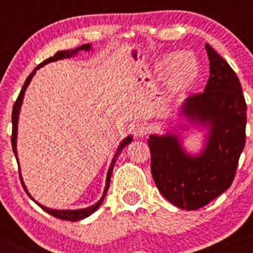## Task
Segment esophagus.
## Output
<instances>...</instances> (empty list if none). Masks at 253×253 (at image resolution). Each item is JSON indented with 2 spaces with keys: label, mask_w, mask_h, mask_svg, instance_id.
Returning a JSON list of instances; mask_svg holds the SVG:
<instances>
[{
  "label": "esophagus",
  "mask_w": 253,
  "mask_h": 253,
  "mask_svg": "<svg viewBox=\"0 0 253 253\" xmlns=\"http://www.w3.org/2000/svg\"><path fill=\"white\" fill-rule=\"evenodd\" d=\"M147 133H148V129H147L146 125H143V124H134L133 125L134 137L143 138Z\"/></svg>",
  "instance_id": "34e87169"
}]
</instances>
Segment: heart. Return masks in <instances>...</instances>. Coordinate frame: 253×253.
Segmentation results:
<instances>
[{
	"label": "heart",
	"instance_id": "heart-1",
	"mask_svg": "<svg viewBox=\"0 0 253 253\" xmlns=\"http://www.w3.org/2000/svg\"><path fill=\"white\" fill-rule=\"evenodd\" d=\"M158 75L167 73V87L173 93L189 90L198 81L200 75V64L193 53H169L158 59L156 63Z\"/></svg>",
	"mask_w": 253,
	"mask_h": 253
}]
</instances>
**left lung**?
<instances>
[{
    "label": "left lung",
    "mask_w": 253,
    "mask_h": 253,
    "mask_svg": "<svg viewBox=\"0 0 253 253\" xmlns=\"http://www.w3.org/2000/svg\"><path fill=\"white\" fill-rule=\"evenodd\" d=\"M205 48L210 77L204 92L186 97L176 124L148 139L158 190L169 203L186 210L205 207L231 186L246 143L247 105L240 80L209 44ZM190 125L206 131L202 149L195 155L183 148L180 137Z\"/></svg>",
    "instance_id": "8db88e82"
}]
</instances>
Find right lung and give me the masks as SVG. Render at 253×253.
Here are the masks:
<instances>
[{
    "mask_svg": "<svg viewBox=\"0 0 253 253\" xmlns=\"http://www.w3.org/2000/svg\"><path fill=\"white\" fill-rule=\"evenodd\" d=\"M91 49H92V45L91 44H84V45L78 46V48L76 49H71V50H60V51H57L53 57L48 58V59H45L43 62V63H40L39 66L37 67V68L33 71V72L30 73V76H29L28 78H26L25 84H24V86H22L21 91H20V95L19 97H17L16 102H15V105H13V109H12V137H11V144H12V151L13 153H15V156H16V160H17V165H20L19 163V157H17V147H16V143H17V124H19V115H20V110H21V105H22V101H24V96H25V91L26 88H28V86L30 84L31 80H33V77H34V75L37 73V71L39 68H42L43 66H45V64L50 63V62H57V60L59 59H64V58H72L75 57V55H77L78 51H90ZM131 140H133V137L131 135H128L126 138H124V139L122 140V143L119 144V147H118V149H116L115 154H114L113 160H111V163H110V167H109V169H107V173H106V184H105V190H104V194H102L101 199H100L99 202L96 203L95 205H91V207H87V208H84V209H50V208H46L44 207V205L39 204V203L37 202V200H34V198L30 195V193L28 191V189H26L25 184H24V180H22V176H21V172H20V180H21V184H22V187H24V190L26 191V194H28L29 196H30L33 200H34L35 203H37L38 205H39L40 208L43 210H45L46 213L50 214V215L53 216H57V218L59 219H64V220H71V222H77V220H81V219H84L87 218V216H90L91 214L95 213L96 210L99 209L100 205L102 204V202H104L105 199V195H106L107 190H109V186H110V178H111V173H113V169H114V165H115L116 160H118V157H119V154L122 153L123 149L125 148V147L128 146V144H130Z\"/></svg>",
    "mask_w": 253,
    "mask_h": 253,
    "instance_id": "right-lung-1",
    "label": "right lung"
}]
</instances>
